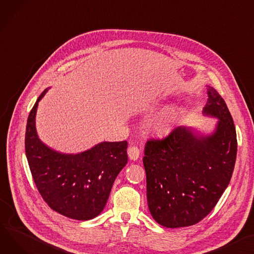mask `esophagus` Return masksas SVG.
<instances>
[{"mask_svg": "<svg viewBox=\"0 0 254 254\" xmlns=\"http://www.w3.org/2000/svg\"><path fill=\"white\" fill-rule=\"evenodd\" d=\"M127 155L129 157L130 160H138V158L140 157V150L138 147L136 146H131L127 149Z\"/></svg>", "mask_w": 254, "mask_h": 254, "instance_id": "esophagus-1", "label": "esophagus"}]
</instances>
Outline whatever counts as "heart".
Segmentation results:
<instances>
[{"mask_svg":"<svg viewBox=\"0 0 254 254\" xmlns=\"http://www.w3.org/2000/svg\"><path fill=\"white\" fill-rule=\"evenodd\" d=\"M178 122V115L172 112H164L157 116L150 126L156 137L165 138L176 129Z\"/></svg>","mask_w":254,"mask_h":254,"instance_id":"obj_1","label":"heart"}]
</instances>
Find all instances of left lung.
I'll use <instances>...</instances> for the list:
<instances>
[{"mask_svg": "<svg viewBox=\"0 0 254 254\" xmlns=\"http://www.w3.org/2000/svg\"><path fill=\"white\" fill-rule=\"evenodd\" d=\"M203 114L218 120L207 136L178 127L165 139L148 140L143 163L150 213L166 228L202 221L216 205L231 181L237 156L232 115L216 90L207 86Z\"/></svg>", "mask_w": 254, "mask_h": 254, "instance_id": "1", "label": "left lung"}]
</instances>
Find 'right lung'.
I'll return each instance as SVG.
<instances>
[{
    "mask_svg": "<svg viewBox=\"0 0 254 254\" xmlns=\"http://www.w3.org/2000/svg\"><path fill=\"white\" fill-rule=\"evenodd\" d=\"M46 89L33 105L25 131V154L37 188L60 214L88 221L104 209L112 185L127 162V142H102L77 154L51 149L39 138L36 114Z\"/></svg>",
    "mask_w": 254,
    "mask_h": 254,
    "instance_id": "obj_1",
    "label": "right lung"
}]
</instances>
